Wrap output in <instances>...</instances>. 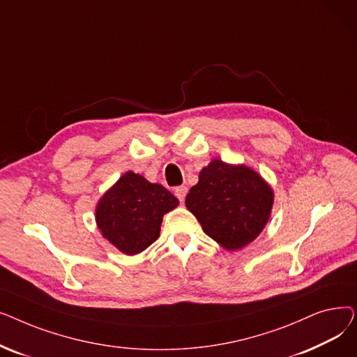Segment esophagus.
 Returning a JSON list of instances; mask_svg holds the SVG:
<instances>
[{
  "mask_svg": "<svg viewBox=\"0 0 357 357\" xmlns=\"http://www.w3.org/2000/svg\"><path fill=\"white\" fill-rule=\"evenodd\" d=\"M186 194H188V188H186V186H178V188L175 190V195H176V198H178L181 202L185 201Z\"/></svg>",
  "mask_w": 357,
  "mask_h": 357,
  "instance_id": "34e87169",
  "label": "esophagus"
}]
</instances>
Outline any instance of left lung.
Returning <instances> with one entry per match:
<instances>
[{
  "label": "left lung",
  "mask_w": 357,
  "mask_h": 357,
  "mask_svg": "<svg viewBox=\"0 0 357 357\" xmlns=\"http://www.w3.org/2000/svg\"><path fill=\"white\" fill-rule=\"evenodd\" d=\"M272 204L273 191L257 172L218 159L202 169L185 199L205 234L227 250L245 248L259 236Z\"/></svg>",
  "instance_id": "1"
}]
</instances>
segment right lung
Listing matches in <instances>:
<instances>
[{
  "label": "right lung",
  "instance_id": "obj_1",
  "mask_svg": "<svg viewBox=\"0 0 357 357\" xmlns=\"http://www.w3.org/2000/svg\"><path fill=\"white\" fill-rule=\"evenodd\" d=\"M178 204L165 186L127 172L100 199L97 224L102 236L119 250L137 255L158 240L163 214Z\"/></svg>",
  "mask_w": 357,
  "mask_h": 357
}]
</instances>
